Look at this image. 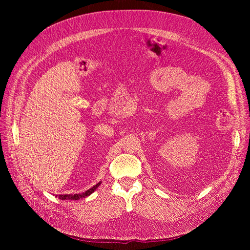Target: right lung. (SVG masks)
Instances as JSON below:
<instances>
[{"label": "right lung", "mask_w": 250, "mask_h": 250, "mask_svg": "<svg viewBox=\"0 0 250 250\" xmlns=\"http://www.w3.org/2000/svg\"><path fill=\"white\" fill-rule=\"evenodd\" d=\"M101 185V181L100 183H98L97 185H95L93 188H88L87 191L83 192V193H78V194H60V195H56V197H59V199L62 200H79L82 198H85L87 196H89L90 194H93L96 188Z\"/></svg>", "instance_id": "add662e5"}]
</instances>
